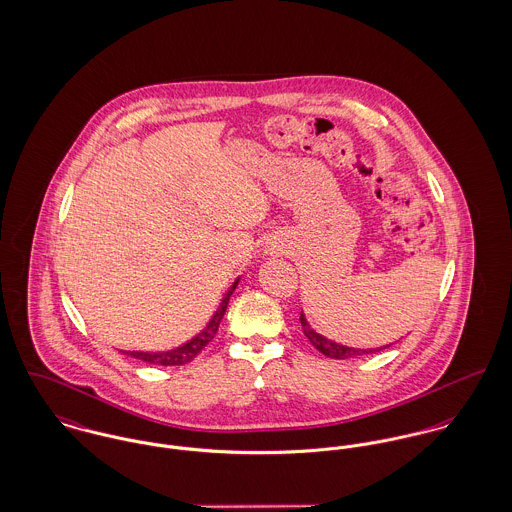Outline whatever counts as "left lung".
<instances>
[{
  "instance_id": "8db88e82",
  "label": "left lung",
  "mask_w": 512,
  "mask_h": 512,
  "mask_svg": "<svg viewBox=\"0 0 512 512\" xmlns=\"http://www.w3.org/2000/svg\"><path fill=\"white\" fill-rule=\"evenodd\" d=\"M300 323H302V329H304V335L308 337V341L314 345L319 353L325 354V356H329V358L345 360V358L362 356V354L378 353V351L390 347V345H386V347H382V349H354V347H347V345H339V343H335V341H329L327 337H323V335H319L317 331H314V327L308 323L304 312L300 314Z\"/></svg>"
}]
</instances>
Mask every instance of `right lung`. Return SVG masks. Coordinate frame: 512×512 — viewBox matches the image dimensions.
Returning a JSON list of instances; mask_svg holds the SVG:
<instances>
[{"label": "right lung", "instance_id": "add662e5", "mask_svg": "<svg viewBox=\"0 0 512 512\" xmlns=\"http://www.w3.org/2000/svg\"><path fill=\"white\" fill-rule=\"evenodd\" d=\"M236 282L230 286V290L226 292L220 308L216 310V314L212 315V319L208 321V325L198 333L197 337H193L189 343L173 349V351H163V353H140V351H130V356L138 358V360H144V362H150V364H158V366H181V364H187L191 362L193 358H197V354L214 339L216 331H218V325L222 321V317L226 314V308H228V302H230V296L234 294L236 290Z\"/></svg>", "mask_w": 512, "mask_h": 512}]
</instances>
